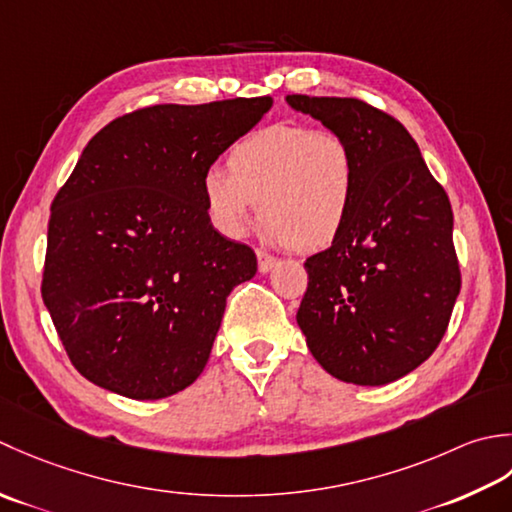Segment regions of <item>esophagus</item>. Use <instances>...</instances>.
<instances>
[{"label": "esophagus", "instance_id": "obj_1", "mask_svg": "<svg viewBox=\"0 0 512 512\" xmlns=\"http://www.w3.org/2000/svg\"><path fill=\"white\" fill-rule=\"evenodd\" d=\"M276 263H278L276 256H271V254H267V252H263V249H260V252H258V269L263 271V274L271 271V267H274Z\"/></svg>", "mask_w": 512, "mask_h": 512}]
</instances>
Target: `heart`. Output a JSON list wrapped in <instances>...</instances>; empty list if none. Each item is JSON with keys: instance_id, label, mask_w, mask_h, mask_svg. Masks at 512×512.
<instances>
[{"instance_id": "heart-1", "label": "heart", "mask_w": 512, "mask_h": 512, "mask_svg": "<svg viewBox=\"0 0 512 512\" xmlns=\"http://www.w3.org/2000/svg\"><path fill=\"white\" fill-rule=\"evenodd\" d=\"M227 172L210 170L203 194L214 225L243 236L258 212L267 236L296 252H318L347 225L358 187V161L338 132L274 123L247 134L227 154Z\"/></svg>"}]
</instances>
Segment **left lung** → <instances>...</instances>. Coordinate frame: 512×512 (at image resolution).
I'll return each instance as SVG.
<instances>
[{
    "mask_svg": "<svg viewBox=\"0 0 512 512\" xmlns=\"http://www.w3.org/2000/svg\"><path fill=\"white\" fill-rule=\"evenodd\" d=\"M287 101L342 134L358 161L347 225L305 260L298 327L333 378L380 387L420 367L446 333L462 287L451 203L389 112L353 97Z\"/></svg>",
    "mask_w": 512,
    "mask_h": 512,
    "instance_id": "left-lung-1",
    "label": "left lung"
}]
</instances>
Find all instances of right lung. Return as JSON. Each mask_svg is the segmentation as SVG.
Here are the masks:
<instances>
[{"mask_svg": "<svg viewBox=\"0 0 512 512\" xmlns=\"http://www.w3.org/2000/svg\"><path fill=\"white\" fill-rule=\"evenodd\" d=\"M271 97L139 108L83 148L52 198L41 296L83 378L132 400L183 391L212 353L252 247L210 223L203 179Z\"/></svg>", "mask_w": 512, "mask_h": 512, "instance_id": "right-lung-1", "label": "right lung"}]
</instances>
